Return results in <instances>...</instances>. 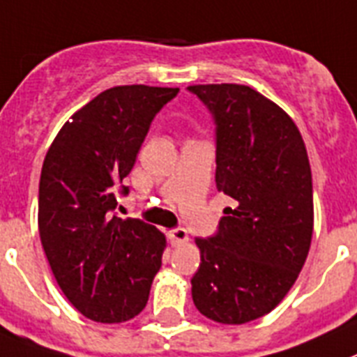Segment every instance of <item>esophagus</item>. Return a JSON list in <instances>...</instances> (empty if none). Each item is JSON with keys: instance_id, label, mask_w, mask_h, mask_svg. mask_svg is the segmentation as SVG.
<instances>
[{"instance_id": "obj_1", "label": "esophagus", "mask_w": 357, "mask_h": 357, "mask_svg": "<svg viewBox=\"0 0 357 357\" xmlns=\"http://www.w3.org/2000/svg\"><path fill=\"white\" fill-rule=\"evenodd\" d=\"M169 238H170V243L174 244V246H178V244L187 243L188 234H187V230H185V228H176V230L169 231Z\"/></svg>"}]
</instances>
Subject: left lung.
Wrapping results in <instances>:
<instances>
[{
  "instance_id": "obj_1",
  "label": "left lung",
  "mask_w": 357,
  "mask_h": 357,
  "mask_svg": "<svg viewBox=\"0 0 357 357\" xmlns=\"http://www.w3.org/2000/svg\"><path fill=\"white\" fill-rule=\"evenodd\" d=\"M188 91L212 113L215 185L234 199L217 234L196 238L192 300L210 320L248 324L277 307L307 259L314 225L307 151L289 114L250 86Z\"/></svg>"
}]
</instances>
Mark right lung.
<instances>
[{
    "label": "right lung",
    "instance_id": "add662e5",
    "mask_svg": "<svg viewBox=\"0 0 357 357\" xmlns=\"http://www.w3.org/2000/svg\"><path fill=\"white\" fill-rule=\"evenodd\" d=\"M178 88L105 89L55 136L39 181V235L59 287L89 320L122 324L147 305L165 235L140 219L114 215L158 111Z\"/></svg>",
    "mask_w": 357,
    "mask_h": 357
}]
</instances>
